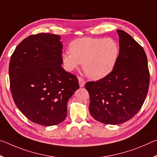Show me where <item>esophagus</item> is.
<instances>
[{"label":"esophagus","instance_id":"obj_1","mask_svg":"<svg viewBox=\"0 0 157 157\" xmlns=\"http://www.w3.org/2000/svg\"><path fill=\"white\" fill-rule=\"evenodd\" d=\"M78 80H79V86L80 87H83L85 84V80L79 77L78 78Z\"/></svg>","mask_w":157,"mask_h":157}]
</instances>
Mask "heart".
Listing matches in <instances>:
<instances>
[{
  "mask_svg": "<svg viewBox=\"0 0 157 157\" xmlns=\"http://www.w3.org/2000/svg\"><path fill=\"white\" fill-rule=\"evenodd\" d=\"M70 51L62 54V61L69 71L83 63L89 78L98 79L109 75L118 60V44L112 39L83 37L75 39L69 46Z\"/></svg>",
  "mask_w": 157,
  "mask_h": 157,
  "instance_id": "b5f03b06",
  "label": "heart"
}]
</instances>
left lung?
I'll return each mask as SVG.
<instances>
[{
  "label": "left lung",
  "mask_w": 157,
  "mask_h": 157,
  "mask_svg": "<svg viewBox=\"0 0 157 157\" xmlns=\"http://www.w3.org/2000/svg\"><path fill=\"white\" fill-rule=\"evenodd\" d=\"M120 52L113 71L85 88L90 96L89 111L95 120L108 124L123 123L142 107L150 84L144 49L125 32L117 30Z\"/></svg>",
  "instance_id": "8db88e82"
}]
</instances>
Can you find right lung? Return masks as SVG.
<instances>
[{"label":"right lung","instance_id":"add662e5","mask_svg":"<svg viewBox=\"0 0 157 157\" xmlns=\"http://www.w3.org/2000/svg\"><path fill=\"white\" fill-rule=\"evenodd\" d=\"M59 39L57 34H32L18 45L10 62L13 100L26 118L41 125L65 120L68 101L79 86L77 77L62 67Z\"/></svg>","mask_w":157,"mask_h":157}]
</instances>
